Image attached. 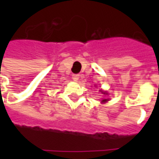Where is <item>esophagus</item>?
Masks as SVG:
<instances>
[{"label": "esophagus", "mask_w": 159, "mask_h": 159, "mask_svg": "<svg viewBox=\"0 0 159 159\" xmlns=\"http://www.w3.org/2000/svg\"><path fill=\"white\" fill-rule=\"evenodd\" d=\"M80 76L78 75V74H73L72 75V79L73 81H75V82H77L78 81V79H79Z\"/></svg>", "instance_id": "34e87169"}]
</instances>
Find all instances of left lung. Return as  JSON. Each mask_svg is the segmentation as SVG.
<instances>
[{
  "label": "left lung",
  "mask_w": 159,
  "mask_h": 159,
  "mask_svg": "<svg viewBox=\"0 0 159 159\" xmlns=\"http://www.w3.org/2000/svg\"><path fill=\"white\" fill-rule=\"evenodd\" d=\"M106 101H107V100H102V101H101V102H106Z\"/></svg>",
  "instance_id": "left-lung-1"
}]
</instances>
